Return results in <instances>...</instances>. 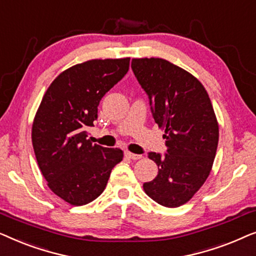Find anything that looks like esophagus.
I'll return each instance as SVG.
<instances>
[{
  "label": "esophagus",
  "mask_w": 256,
  "mask_h": 256,
  "mask_svg": "<svg viewBox=\"0 0 256 256\" xmlns=\"http://www.w3.org/2000/svg\"><path fill=\"white\" fill-rule=\"evenodd\" d=\"M124 155H126V157H128V158L134 160L142 158V155H138V154H132L130 152H124Z\"/></svg>",
  "instance_id": "1"
}]
</instances>
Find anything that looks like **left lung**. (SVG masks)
I'll use <instances>...</instances> for the list:
<instances>
[{
	"instance_id": "left-lung-1",
	"label": "left lung",
	"mask_w": 256,
	"mask_h": 256,
	"mask_svg": "<svg viewBox=\"0 0 256 256\" xmlns=\"http://www.w3.org/2000/svg\"><path fill=\"white\" fill-rule=\"evenodd\" d=\"M132 70L166 132V152H148L158 174L143 188L160 205L178 208L205 183L214 160L219 127L211 100L198 79L164 59H132Z\"/></svg>"
}]
</instances>
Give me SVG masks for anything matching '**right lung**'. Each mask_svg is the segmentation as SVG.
Here are the masks:
<instances>
[{
	"instance_id": "obj_1",
	"label": "right lung",
	"mask_w": 256,
	"mask_h": 256,
	"mask_svg": "<svg viewBox=\"0 0 256 256\" xmlns=\"http://www.w3.org/2000/svg\"><path fill=\"white\" fill-rule=\"evenodd\" d=\"M130 58L94 59L60 73L44 94L32 124L38 166L52 192L71 205L88 204L106 188L124 152L87 140L98 106L127 74Z\"/></svg>"
}]
</instances>
